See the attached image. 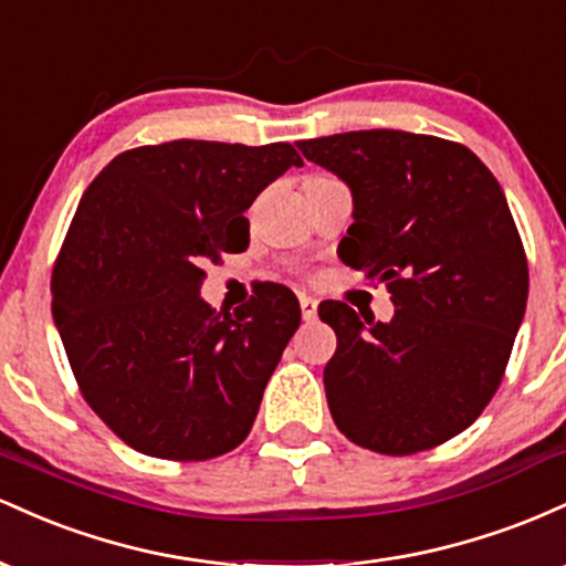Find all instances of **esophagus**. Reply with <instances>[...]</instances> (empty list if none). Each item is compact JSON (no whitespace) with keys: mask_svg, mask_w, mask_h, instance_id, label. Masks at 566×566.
I'll return each mask as SVG.
<instances>
[{"mask_svg":"<svg viewBox=\"0 0 566 566\" xmlns=\"http://www.w3.org/2000/svg\"><path fill=\"white\" fill-rule=\"evenodd\" d=\"M316 305H319V303H316L311 295H301V314H303L305 322L316 319Z\"/></svg>","mask_w":566,"mask_h":566,"instance_id":"1","label":"esophagus"}]
</instances>
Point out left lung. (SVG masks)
Here are the masks:
<instances>
[{"label": "left lung", "instance_id": "left-lung-1", "mask_svg": "<svg viewBox=\"0 0 566 566\" xmlns=\"http://www.w3.org/2000/svg\"><path fill=\"white\" fill-rule=\"evenodd\" d=\"M295 146L350 188L337 255L386 284L396 308L375 322L340 301L319 305L337 335L324 367L335 426L382 454L458 437L497 391L527 308L503 188L476 154L433 135L359 129Z\"/></svg>", "mask_w": 566, "mask_h": 566}]
</instances>
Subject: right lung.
Listing matches in <instances>:
<instances>
[{"label":"right lung","mask_w":566,"mask_h":566,"mask_svg":"<svg viewBox=\"0 0 566 566\" xmlns=\"http://www.w3.org/2000/svg\"><path fill=\"white\" fill-rule=\"evenodd\" d=\"M290 143L172 140L108 161L53 269V319L82 396L133 450L207 460L239 447L301 324L276 284L231 314L205 265L250 239L244 210L290 167Z\"/></svg>","instance_id":"right-lung-1"}]
</instances>
